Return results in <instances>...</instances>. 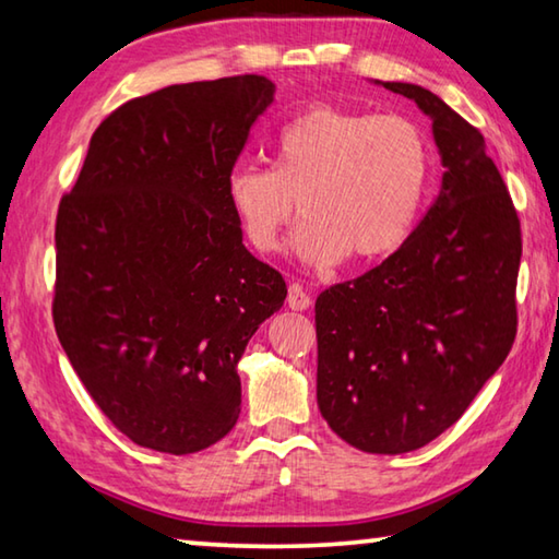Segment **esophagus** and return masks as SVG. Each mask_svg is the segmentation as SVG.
Segmentation results:
<instances>
[{"label": "esophagus", "instance_id": "34e87169", "mask_svg": "<svg viewBox=\"0 0 559 559\" xmlns=\"http://www.w3.org/2000/svg\"><path fill=\"white\" fill-rule=\"evenodd\" d=\"M288 308L290 310H308L310 308V296L298 283H293L288 288Z\"/></svg>", "mask_w": 559, "mask_h": 559}]
</instances>
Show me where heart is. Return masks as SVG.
<instances>
[{
  "label": "heart",
  "mask_w": 559,
  "mask_h": 559,
  "mask_svg": "<svg viewBox=\"0 0 559 559\" xmlns=\"http://www.w3.org/2000/svg\"><path fill=\"white\" fill-rule=\"evenodd\" d=\"M429 173V145L412 120L313 106L273 135L271 167L231 169L226 200L261 253L278 249L298 200L300 259L333 266L349 253L367 263L409 239Z\"/></svg>",
  "instance_id": "heart-1"
}]
</instances>
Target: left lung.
I'll return each mask as SVG.
<instances>
[{"mask_svg":"<svg viewBox=\"0 0 559 559\" xmlns=\"http://www.w3.org/2000/svg\"><path fill=\"white\" fill-rule=\"evenodd\" d=\"M374 83L431 120L443 177L390 259L318 296V406L349 447L394 456L456 424L503 365L523 241L484 135L437 93Z\"/></svg>","mask_w":559,"mask_h":559,"instance_id":"obj_1","label":"left lung"}]
</instances>
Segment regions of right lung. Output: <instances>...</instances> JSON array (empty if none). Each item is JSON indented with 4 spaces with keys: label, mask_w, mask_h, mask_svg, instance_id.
Segmentation results:
<instances>
[{
    "label": "right lung",
    "mask_w": 559,
    "mask_h": 559,
    "mask_svg": "<svg viewBox=\"0 0 559 559\" xmlns=\"http://www.w3.org/2000/svg\"><path fill=\"white\" fill-rule=\"evenodd\" d=\"M273 93L266 75H234L128 100L93 132L61 200L56 335L138 447L185 456L224 439L241 412L243 349L286 300L226 200Z\"/></svg>",
    "instance_id": "obj_1"
}]
</instances>
